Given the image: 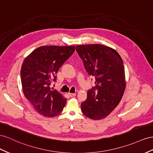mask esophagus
I'll return each instance as SVG.
<instances>
[{"label":"esophagus","mask_w":153,"mask_h":153,"mask_svg":"<svg viewBox=\"0 0 153 153\" xmlns=\"http://www.w3.org/2000/svg\"><path fill=\"white\" fill-rule=\"evenodd\" d=\"M69 95L71 97H75L76 96V94L75 93H69Z\"/></svg>","instance_id":"obj_1"}]
</instances>
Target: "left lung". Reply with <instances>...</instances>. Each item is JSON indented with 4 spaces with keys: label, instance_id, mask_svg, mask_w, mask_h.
<instances>
[{
    "label": "left lung",
    "instance_id": "1",
    "mask_svg": "<svg viewBox=\"0 0 153 153\" xmlns=\"http://www.w3.org/2000/svg\"><path fill=\"white\" fill-rule=\"evenodd\" d=\"M76 50L96 84L88 91L81 110L93 120L104 118L118 105L126 89L122 58L114 49L101 44L76 46Z\"/></svg>",
    "mask_w": 153,
    "mask_h": 153
}]
</instances>
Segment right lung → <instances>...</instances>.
Returning <instances> with one entry per match:
<instances>
[{"mask_svg":"<svg viewBox=\"0 0 153 153\" xmlns=\"http://www.w3.org/2000/svg\"><path fill=\"white\" fill-rule=\"evenodd\" d=\"M75 50V46H41L24 59L20 71L23 93L41 115L56 117L63 110L67 99L50 85Z\"/></svg>","mask_w":153,"mask_h":153,"instance_id":"right-lung-1","label":"right lung"}]
</instances>
